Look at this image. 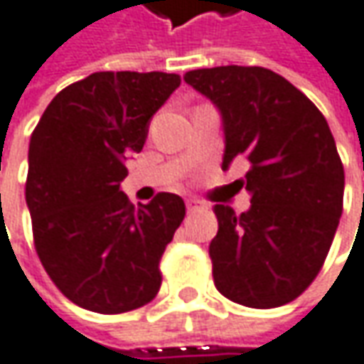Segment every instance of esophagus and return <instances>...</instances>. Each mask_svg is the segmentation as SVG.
I'll return each instance as SVG.
<instances>
[{
  "instance_id": "esophagus-1",
  "label": "esophagus",
  "mask_w": 364,
  "mask_h": 364,
  "mask_svg": "<svg viewBox=\"0 0 364 364\" xmlns=\"http://www.w3.org/2000/svg\"><path fill=\"white\" fill-rule=\"evenodd\" d=\"M199 210H203V203L199 199H187V212L193 213L199 212Z\"/></svg>"
}]
</instances>
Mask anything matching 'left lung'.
Here are the masks:
<instances>
[{
	"mask_svg": "<svg viewBox=\"0 0 364 364\" xmlns=\"http://www.w3.org/2000/svg\"><path fill=\"white\" fill-rule=\"evenodd\" d=\"M183 79L222 114V168L238 156L250 165L242 181L250 210L213 208L215 289L246 308L285 306L318 277L342 215L344 166L328 122L271 69L228 65Z\"/></svg>",
	"mask_w": 364,
	"mask_h": 364,
	"instance_id": "8db88e82",
	"label": "left lung"
}]
</instances>
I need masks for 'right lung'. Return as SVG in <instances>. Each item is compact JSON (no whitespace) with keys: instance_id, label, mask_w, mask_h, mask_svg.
<instances>
[{"instance_id":"obj_1","label":"right lung","mask_w":364,"mask_h":364,"mask_svg":"<svg viewBox=\"0 0 364 364\" xmlns=\"http://www.w3.org/2000/svg\"><path fill=\"white\" fill-rule=\"evenodd\" d=\"M181 85L175 73L102 71L65 87L30 138L26 203L44 271L97 314L142 308L161 289V257L185 218L175 193L146 205L119 191L126 159Z\"/></svg>"}]
</instances>
